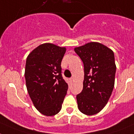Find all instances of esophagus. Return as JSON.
<instances>
[{"label":"esophagus","mask_w":134,"mask_h":134,"mask_svg":"<svg viewBox=\"0 0 134 134\" xmlns=\"http://www.w3.org/2000/svg\"><path fill=\"white\" fill-rule=\"evenodd\" d=\"M69 80H70V81H71V82H73V80H74V77H71V78L69 79Z\"/></svg>","instance_id":"esophagus-1"}]
</instances>
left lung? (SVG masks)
<instances>
[{"label":"left lung","mask_w":134,"mask_h":134,"mask_svg":"<svg viewBox=\"0 0 134 134\" xmlns=\"http://www.w3.org/2000/svg\"><path fill=\"white\" fill-rule=\"evenodd\" d=\"M84 65L82 91L77 95L79 110L94 115L103 109L114 86L116 67L110 49L98 42H91L75 48Z\"/></svg>","instance_id":"1"}]
</instances>
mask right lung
<instances>
[{"mask_svg":"<svg viewBox=\"0 0 134 134\" xmlns=\"http://www.w3.org/2000/svg\"><path fill=\"white\" fill-rule=\"evenodd\" d=\"M65 47L49 43L39 46L26 59L25 79L30 97L42 114L52 116L61 109L68 89L61 63Z\"/></svg>","mask_w":134,"mask_h":134,"instance_id":"right-lung-1","label":"right lung"}]
</instances>
